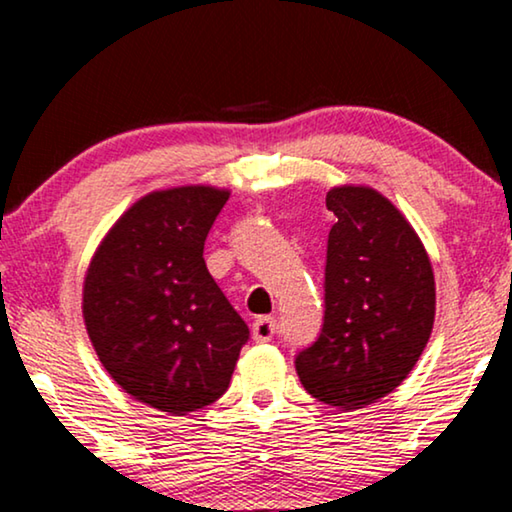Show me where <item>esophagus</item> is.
<instances>
[{
	"instance_id": "obj_1",
	"label": "esophagus",
	"mask_w": 512,
	"mask_h": 512,
	"mask_svg": "<svg viewBox=\"0 0 512 512\" xmlns=\"http://www.w3.org/2000/svg\"><path fill=\"white\" fill-rule=\"evenodd\" d=\"M275 333H277L275 317H261L254 321V326H251V335H254L256 342H268L275 338Z\"/></svg>"
}]
</instances>
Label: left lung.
Segmentation results:
<instances>
[{
    "mask_svg": "<svg viewBox=\"0 0 512 512\" xmlns=\"http://www.w3.org/2000/svg\"><path fill=\"white\" fill-rule=\"evenodd\" d=\"M335 214L324 272V326L298 352L314 398L363 408L401 384L422 356L436 317L429 254L405 216L368 186L326 195Z\"/></svg>",
    "mask_w": 512,
    "mask_h": 512,
    "instance_id": "8db88e82",
    "label": "left lung"
}]
</instances>
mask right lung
Listing matches in <instances>:
<instances>
[{"mask_svg":"<svg viewBox=\"0 0 512 512\" xmlns=\"http://www.w3.org/2000/svg\"><path fill=\"white\" fill-rule=\"evenodd\" d=\"M228 195L214 186L144 195L104 237L83 282L102 366L125 394L177 417L226 394L249 340L202 258Z\"/></svg>","mask_w":512,"mask_h":512,"instance_id":"1","label":"right lung"}]
</instances>
